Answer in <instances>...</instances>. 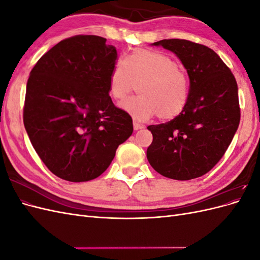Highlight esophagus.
I'll use <instances>...</instances> for the list:
<instances>
[{
  "label": "esophagus",
  "instance_id": "1",
  "mask_svg": "<svg viewBox=\"0 0 260 260\" xmlns=\"http://www.w3.org/2000/svg\"><path fill=\"white\" fill-rule=\"evenodd\" d=\"M142 128H144L143 124H141V123H139L137 121H133V129L139 130V129H142Z\"/></svg>",
  "mask_w": 260,
  "mask_h": 260
}]
</instances>
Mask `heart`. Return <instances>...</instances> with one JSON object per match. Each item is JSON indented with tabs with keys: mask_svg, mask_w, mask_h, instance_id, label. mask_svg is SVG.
<instances>
[{
	"mask_svg": "<svg viewBox=\"0 0 260 260\" xmlns=\"http://www.w3.org/2000/svg\"><path fill=\"white\" fill-rule=\"evenodd\" d=\"M137 83L141 94L123 101L120 107L139 121L155 116L164 121L174 119L190 100V76L168 53L136 49L118 59L109 76L112 98L122 101Z\"/></svg>",
	"mask_w": 260,
	"mask_h": 260,
	"instance_id": "b5f03b06",
	"label": "heart"
}]
</instances>
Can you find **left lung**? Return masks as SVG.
I'll return each mask as SVG.
<instances>
[{
	"instance_id": "obj_1",
	"label": "left lung",
	"mask_w": 260,
	"mask_h": 260,
	"mask_svg": "<svg viewBox=\"0 0 260 260\" xmlns=\"http://www.w3.org/2000/svg\"><path fill=\"white\" fill-rule=\"evenodd\" d=\"M154 45L174 52L191 79V95L174 119L151 124L153 142L146 156L164 177L191 180L202 177L222 158L238 130L241 109L237 80L223 60L208 46L184 39Z\"/></svg>"
}]
</instances>
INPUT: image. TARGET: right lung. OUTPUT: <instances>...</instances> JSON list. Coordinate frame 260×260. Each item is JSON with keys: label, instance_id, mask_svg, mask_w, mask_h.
Returning <instances> with one entry per match:
<instances>
[{"label": "right lung", "instance_id": "right-lung-1", "mask_svg": "<svg viewBox=\"0 0 260 260\" xmlns=\"http://www.w3.org/2000/svg\"><path fill=\"white\" fill-rule=\"evenodd\" d=\"M116 61L105 38L78 35L53 46L31 70L23 124L39 157L60 179L98 178L132 135L131 116L109 96Z\"/></svg>", "mask_w": 260, "mask_h": 260}]
</instances>
